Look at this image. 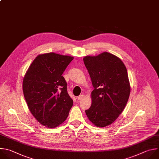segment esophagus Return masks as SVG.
<instances>
[{
	"label": "esophagus",
	"instance_id": "34e87169",
	"mask_svg": "<svg viewBox=\"0 0 159 159\" xmlns=\"http://www.w3.org/2000/svg\"><path fill=\"white\" fill-rule=\"evenodd\" d=\"M83 98H84L83 95V94H81V95H80V96H78V97H77V99H78V100H82Z\"/></svg>",
	"mask_w": 159,
	"mask_h": 159
}]
</instances>
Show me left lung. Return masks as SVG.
Segmentation results:
<instances>
[{
    "instance_id": "left-lung-1",
    "label": "left lung",
    "mask_w": 159,
    "mask_h": 159,
    "mask_svg": "<svg viewBox=\"0 0 159 159\" xmlns=\"http://www.w3.org/2000/svg\"><path fill=\"white\" fill-rule=\"evenodd\" d=\"M83 61L94 87L91 105L85 112L95 126L105 127L116 120L128 102L130 86L127 70L119 57L107 52L86 56Z\"/></svg>"
}]
</instances>
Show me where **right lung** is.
Returning a JSON list of instances; mask_svg holds the SVG:
<instances>
[{
	"instance_id": "1",
	"label": "right lung",
	"mask_w": 159,
	"mask_h": 159,
	"mask_svg": "<svg viewBox=\"0 0 159 159\" xmlns=\"http://www.w3.org/2000/svg\"><path fill=\"white\" fill-rule=\"evenodd\" d=\"M73 57L49 52L38 55L23 79L28 108L41 124L55 128L64 122L73 105L62 76Z\"/></svg>"
}]
</instances>
